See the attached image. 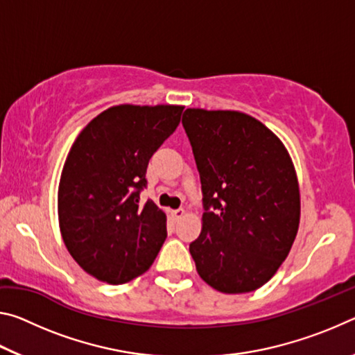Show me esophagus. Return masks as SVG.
Wrapping results in <instances>:
<instances>
[{
  "label": "esophagus",
  "instance_id": "obj_1",
  "mask_svg": "<svg viewBox=\"0 0 355 355\" xmlns=\"http://www.w3.org/2000/svg\"><path fill=\"white\" fill-rule=\"evenodd\" d=\"M183 214H184V209H183V208H178V209H171V216H172V219H173V220H178V219H182V218H183Z\"/></svg>",
  "mask_w": 355,
  "mask_h": 355
}]
</instances>
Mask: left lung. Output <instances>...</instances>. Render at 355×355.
<instances>
[{
  "instance_id": "left-lung-1",
  "label": "left lung",
  "mask_w": 355,
  "mask_h": 355,
  "mask_svg": "<svg viewBox=\"0 0 355 355\" xmlns=\"http://www.w3.org/2000/svg\"><path fill=\"white\" fill-rule=\"evenodd\" d=\"M183 128L202 183L200 236L189 244L200 277L227 294L263 286L290 254L300 216L284 144L238 111L186 110Z\"/></svg>"
}]
</instances>
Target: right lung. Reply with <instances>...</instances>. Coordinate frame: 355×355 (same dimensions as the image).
<instances>
[{
    "label": "right lung",
    "mask_w": 355,
    "mask_h": 355,
    "mask_svg": "<svg viewBox=\"0 0 355 355\" xmlns=\"http://www.w3.org/2000/svg\"><path fill=\"white\" fill-rule=\"evenodd\" d=\"M183 106L119 105L87 123L65 159L58 191L62 239L87 274L127 284L152 266L166 214L141 202L147 166L180 123Z\"/></svg>",
    "instance_id": "add662e5"
}]
</instances>
